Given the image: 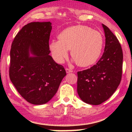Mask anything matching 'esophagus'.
<instances>
[{
  "mask_svg": "<svg viewBox=\"0 0 132 132\" xmlns=\"http://www.w3.org/2000/svg\"><path fill=\"white\" fill-rule=\"evenodd\" d=\"M65 71H66V73H72V72H73V70H70V69H68V68H66Z\"/></svg>",
  "mask_w": 132,
  "mask_h": 132,
  "instance_id": "34e87169",
  "label": "esophagus"
}]
</instances>
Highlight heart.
<instances>
[{
	"label": "heart",
	"instance_id": "obj_1",
	"mask_svg": "<svg viewBox=\"0 0 132 132\" xmlns=\"http://www.w3.org/2000/svg\"><path fill=\"white\" fill-rule=\"evenodd\" d=\"M48 45L53 59L62 63L70 49L73 60L79 66L85 67L94 64L102 53L103 38L100 32L85 25L68 27Z\"/></svg>",
	"mask_w": 132,
	"mask_h": 132
}]
</instances>
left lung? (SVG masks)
Returning <instances> with one entry per match:
<instances>
[{
  "label": "left lung",
  "mask_w": 132,
  "mask_h": 132,
  "mask_svg": "<svg viewBox=\"0 0 132 132\" xmlns=\"http://www.w3.org/2000/svg\"><path fill=\"white\" fill-rule=\"evenodd\" d=\"M105 47L102 56L90 68L77 72V93L86 103L98 105L109 98L120 84L123 55L121 46L111 30L102 24Z\"/></svg>",
  "instance_id": "obj_1"
}]
</instances>
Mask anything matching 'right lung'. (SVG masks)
<instances>
[{"label":"right lung","instance_id":"1","mask_svg":"<svg viewBox=\"0 0 132 132\" xmlns=\"http://www.w3.org/2000/svg\"><path fill=\"white\" fill-rule=\"evenodd\" d=\"M52 28L50 21L28 23L15 36L11 48V81L27 102L35 105L49 102L66 76L64 67L49 55Z\"/></svg>","mask_w":132,"mask_h":132}]
</instances>
